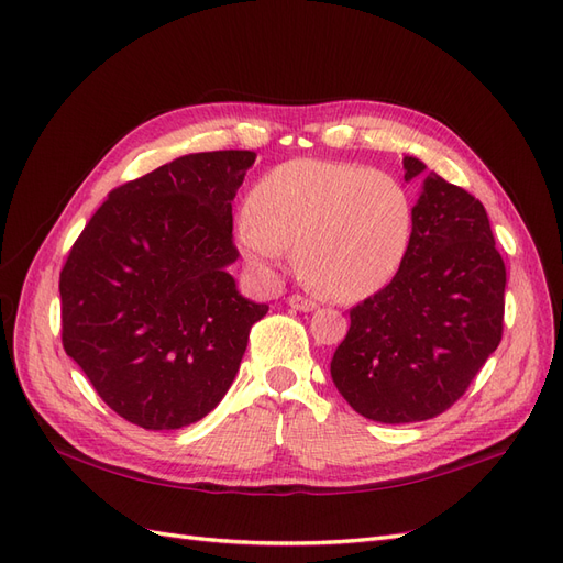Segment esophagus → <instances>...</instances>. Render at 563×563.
Wrapping results in <instances>:
<instances>
[{
    "label": "esophagus",
    "instance_id": "esophagus-1",
    "mask_svg": "<svg viewBox=\"0 0 563 563\" xmlns=\"http://www.w3.org/2000/svg\"><path fill=\"white\" fill-rule=\"evenodd\" d=\"M288 305H291L294 310H300V312H312V310L319 308L317 300H312V298H308V296H300V294L288 298Z\"/></svg>",
    "mask_w": 563,
    "mask_h": 563
}]
</instances>
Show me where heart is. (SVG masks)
Returning <instances> with one entry per match:
<instances>
[{"label":"heart","instance_id":"obj_1","mask_svg":"<svg viewBox=\"0 0 563 563\" xmlns=\"http://www.w3.org/2000/svg\"><path fill=\"white\" fill-rule=\"evenodd\" d=\"M413 234V199L380 168L347 162H284L255 183L236 220L249 263L272 275L294 246L302 277L333 300L376 294L404 261Z\"/></svg>","mask_w":563,"mask_h":563}]
</instances>
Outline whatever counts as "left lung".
Returning <instances> with one entry per match:
<instances>
[{
  "label": "left lung",
  "mask_w": 563,
  "mask_h": 563,
  "mask_svg": "<svg viewBox=\"0 0 563 563\" xmlns=\"http://www.w3.org/2000/svg\"><path fill=\"white\" fill-rule=\"evenodd\" d=\"M404 172L411 180L424 164L404 157ZM505 282L484 203L428 176L397 275L350 310L331 360L340 395L387 424L449 411L500 345Z\"/></svg>",
  "instance_id": "1"
}]
</instances>
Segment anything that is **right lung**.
Masks as SVG:
<instances>
[{
    "mask_svg": "<svg viewBox=\"0 0 563 563\" xmlns=\"http://www.w3.org/2000/svg\"><path fill=\"white\" fill-rule=\"evenodd\" d=\"M251 150L185 155L114 187L60 269V338L117 416L178 430L225 397L267 305L236 294L232 199Z\"/></svg>",
    "mask_w": 563,
    "mask_h": 563,
    "instance_id": "obj_1",
    "label": "right lung"
}]
</instances>
